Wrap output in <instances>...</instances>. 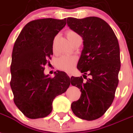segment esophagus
I'll return each mask as SVG.
<instances>
[{"label":"esophagus","mask_w":133,"mask_h":133,"mask_svg":"<svg viewBox=\"0 0 133 133\" xmlns=\"http://www.w3.org/2000/svg\"><path fill=\"white\" fill-rule=\"evenodd\" d=\"M67 75H69V77H71V75L70 74V73H67Z\"/></svg>","instance_id":"34e87169"}]
</instances>
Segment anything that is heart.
<instances>
[{
	"label": "heart",
	"instance_id": "1",
	"mask_svg": "<svg viewBox=\"0 0 133 133\" xmlns=\"http://www.w3.org/2000/svg\"><path fill=\"white\" fill-rule=\"evenodd\" d=\"M66 36L69 41L73 44L78 40H82V37L76 31L73 30H69L66 32ZM77 62V58L74 56L64 55L58 58L56 62L57 66L60 70L65 71H71L74 68Z\"/></svg>",
	"mask_w": 133,
	"mask_h": 133
}]
</instances>
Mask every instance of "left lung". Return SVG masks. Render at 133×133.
Returning a JSON list of instances; mask_svg holds the SVG:
<instances>
[{
	"mask_svg": "<svg viewBox=\"0 0 133 133\" xmlns=\"http://www.w3.org/2000/svg\"><path fill=\"white\" fill-rule=\"evenodd\" d=\"M67 24L84 40L77 64L84 78H71V84L80 89L82 94L72 103L71 109L78 118L94 120L106 112L115 97L121 66L118 41L111 26L99 17H68Z\"/></svg>",
	"mask_w": 133,
	"mask_h": 133,
	"instance_id": "left-lung-1",
	"label": "left lung"
}]
</instances>
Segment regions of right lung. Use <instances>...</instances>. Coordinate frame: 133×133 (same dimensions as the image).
<instances>
[{
    "label": "right lung",
    "mask_w": 133,
    "mask_h": 133,
    "mask_svg": "<svg viewBox=\"0 0 133 133\" xmlns=\"http://www.w3.org/2000/svg\"><path fill=\"white\" fill-rule=\"evenodd\" d=\"M66 18L35 19L24 27L15 41L11 64L10 85L15 105L27 118H45L52 111L55 97L66 92L71 79L62 71L45 75L53 55L54 37L66 25Z\"/></svg>",
    "instance_id": "obj_1"
}]
</instances>
